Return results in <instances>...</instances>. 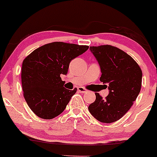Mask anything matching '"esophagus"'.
<instances>
[{
	"instance_id": "1",
	"label": "esophagus",
	"mask_w": 157,
	"mask_h": 157,
	"mask_svg": "<svg viewBox=\"0 0 157 157\" xmlns=\"http://www.w3.org/2000/svg\"><path fill=\"white\" fill-rule=\"evenodd\" d=\"M78 91L79 92H81V93H85V92H87V90H86V89L84 88V87H82V86H80V87H78Z\"/></svg>"
}]
</instances>
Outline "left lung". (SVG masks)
Masks as SVG:
<instances>
[{
    "label": "left lung",
    "instance_id": "8db88e82",
    "mask_svg": "<svg viewBox=\"0 0 157 157\" xmlns=\"http://www.w3.org/2000/svg\"><path fill=\"white\" fill-rule=\"evenodd\" d=\"M90 49L100 65V82L108 85L109 94L102 99L96 92V100L89 105V111L99 121L114 122L130 109L140 93L142 71L132 57L115 46L102 45Z\"/></svg>",
    "mask_w": 157,
    "mask_h": 157
}]
</instances>
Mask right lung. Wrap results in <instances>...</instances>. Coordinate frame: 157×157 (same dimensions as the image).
Instances as JSON below:
<instances>
[{
  "label": "right lung",
  "mask_w": 157,
  "mask_h": 157,
  "mask_svg": "<svg viewBox=\"0 0 157 157\" xmlns=\"http://www.w3.org/2000/svg\"><path fill=\"white\" fill-rule=\"evenodd\" d=\"M88 49V46L52 42L35 49L23 60V94L37 117L52 119L63 113L77 89H65L60 75H66L71 61Z\"/></svg>",
  "instance_id": "obj_1"
}]
</instances>
